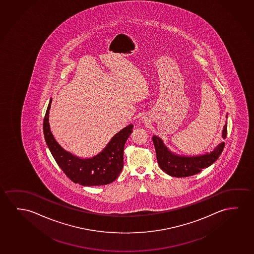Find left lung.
Listing matches in <instances>:
<instances>
[{"instance_id":"obj_1","label":"left lung","mask_w":254,"mask_h":254,"mask_svg":"<svg viewBox=\"0 0 254 254\" xmlns=\"http://www.w3.org/2000/svg\"><path fill=\"white\" fill-rule=\"evenodd\" d=\"M226 135L227 125H225L223 129V138H226ZM152 140L160 168L169 175L176 178H186L202 172V169L207 168L218 159L225 147V143L223 142L211 153L198 157H180L172 154L157 136H154Z\"/></svg>"}]
</instances>
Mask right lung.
Returning a JSON list of instances; mask_svg holds the SVG:
<instances>
[{
  "label": "right lung",
  "mask_w": 254,
  "mask_h": 254,
  "mask_svg": "<svg viewBox=\"0 0 254 254\" xmlns=\"http://www.w3.org/2000/svg\"><path fill=\"white\" fill-rule=\"evenodd\" d=\"M51 102L52 99L43 120V133L50 152L65 175L83 186H104L115 181L124 167V149L132 132L133 125H128L117 133L98 155L82 159L64 150L54 138L49 124Z\"/></svg>",
  "instance_id": "1"
}]
</instances>
